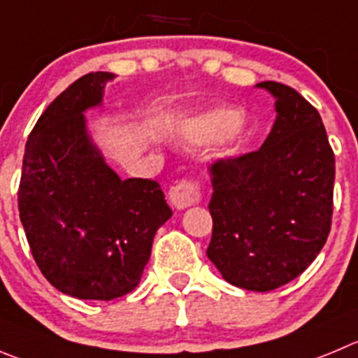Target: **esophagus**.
I'll list each match as a JSON object with an SVG mask.
<instances>
[{
	"instance_id": "1",
	"label": "esophagus",
	"mask_w": 358,
	"mask_h": 358,
	"mask_svg": "<svg viewBox=\"0 0 358 358\" xmlns=\"http://www.w3.org/2000/svg\"><path fill=\"white\" fill-rule=\"evenodd\" d=\"M199 199H201V192H199L198 183L190 182V180H183L169 190V201L176 210L189 208V206L196 205Z\"/></svg>"
}]
</instances>
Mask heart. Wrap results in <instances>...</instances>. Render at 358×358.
<instances>
[{
  "instance_id": "obj_1",
  "label": "heart",
  "mask_w": 358,
  "mask_h": 358,
  "mask_svg": "<svg viewBox=\"0 0 358 358\" xmlns=\"http://www.w3.org/2000/svg\"><path fill=\"white\" fill-rule=\"evenodd\" d=\"M252 127L245 116L231 108H210L183 116L176 125V136L190 145L217 141L220 155L233 157L242 152L250 139Z\"/></svg>"
}]
</instances>
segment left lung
<instances>
[{"label": "left lung", "mask_w": 358, "mask_h": 358, "mask_svg": "<svg viewBox=\"0 0 358 358\" xmlns=\"http://www.w3.org/2000/svg\"><path fill=\"white\" fill-rule=\"evenodd\" d=\"M275 122L258 152L212 166L206 256L229 285L270 292L315 262L332 224L336 159L322 116L299 92L258 83Z\"/></svg>", "instance_id": "1"}]
</instances>
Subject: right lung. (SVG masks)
<instances>
[{"instance_id": "1", "label": "right lung", "mask_w": 358, "mask_h": 358, "mask_svg": "<svg viewBox=\"0 0 358 358\" xmlns=\"http://www.w3.org/2000/svg\"><path fill=\"white\" fill-rule=\"evenodd\" d=\"M111 72H90L59 93L26 143L19 215L43 277L83 300L132 292L152 255L157 229L173 215L153 180H122L86 127Z\"/></svg>"}]
</instances>
